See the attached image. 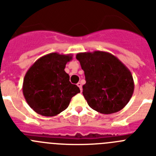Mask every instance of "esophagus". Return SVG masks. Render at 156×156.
<instances>
[{
    "instance_id": "1",
    "label": "esophagus",
    "mask_w": 156,
    "mask_h": 156,
    "mask_svg": "<svg viewBox=\"0 0 156 156\" xmlns=\"http://www.w3.org/2000/svg\"><path fill=\"white\" fill-rule=\"evenodd\" d=\"M77 86L79 87H80V91H82V84H81V83H77Z\"/></svg>"
}]
</instances>
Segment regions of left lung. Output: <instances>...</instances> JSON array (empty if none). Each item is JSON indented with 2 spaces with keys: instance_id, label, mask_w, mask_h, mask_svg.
<instances>
[{
  "instance_id": "1",
  "label": "left lung",
  "mask_w": 156,
  "mask_h": 156,
  "mask_svg": "<svg viewBox=\"0 0 156 156\" xmlns=\"http://www.w3.org/2000/svg\"><path fill=\"white\" fill-rule=\"evenodd\" d=\"M76 58L84 71L86 83L83 86V94L88 105L103 114L115 113L124 108L134 90L127 67L105 51L78 53Z\"/></svg>"
}]
</instances>
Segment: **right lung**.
<instances>
[{
	"mask_svg": "<svg viewBox=\"0 0 156 156\" xmlns=\"http://www.w3.org/2000/svg\"><path fill=\"white\" fill-rule=\"evenodd\" d=\"M72 55L50 53L37 59L27 72L23 92L30 108L44 116H55L68 108L80 88L65 72Z\"/></svg>",
	"mask_w": 156,
	"mask_h": 156,
	"instance_id": "add662e5",
	"label": "right lung"
}]
</instances>
